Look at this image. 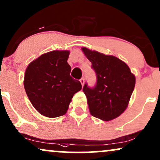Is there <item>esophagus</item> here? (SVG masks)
Masks as SVG:
<instances>
[{
  "mask_svg": "<svg viewBox=\"0 0 160 160\" xmlns=\"http://www.w3.org/2000/svg\"><path fill=\"white\" fill-rule=\"evenodd\" d=\"M80 82H81V85H82V86H83V85H84V78H81V79H80Z\"/></svg>",
  "mask_w": 160,
  "mask_h": 160,
  "instance_id": "obj_1",
  "label": "esophagus"
}]
</instances>
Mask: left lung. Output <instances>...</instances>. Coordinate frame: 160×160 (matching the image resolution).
<instances>
[{
	"label": "left lung",
	"mask_w": 160,
	"mask_h": 160,
	"mask_svg": "<svg viewBox=\"0 0 160 160\" xmlns=\"http://www.w3.org/2000/svg\"><path fill=\"white\" fill-rule=\"evenodd\" d=\"M97 75V82L91 88L87 83L86 94L91 114L102 120H114L124 112L135 86V76L125 62L113 55H106L82 48Z\"/></svg>",
	"instance_id": "8db88e82"
}]
</instances>
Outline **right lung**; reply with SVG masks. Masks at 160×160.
<instances>
[{
  "label": "right lung",
  "mask_w": 160,
  "mask_h": 160,
  "mask_svg": "<svg viewBox=\"0 0 160 160\" xmlns=\"http://www.w3.org/2000/svg\"><path fill=\"white\" fill-rule=\"evenodd\" d=\"M69 51H52L30 62L24 76V88L30 102L43 116L54 118L67 112L80 81L70 76Z\"/></svg>",
  "instance_id": "add662e5"
}]
</instances>
